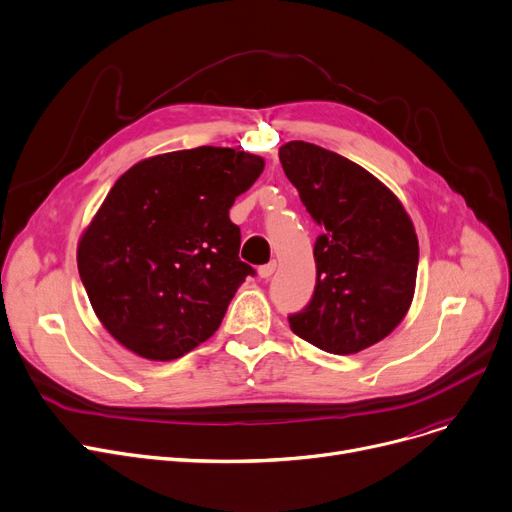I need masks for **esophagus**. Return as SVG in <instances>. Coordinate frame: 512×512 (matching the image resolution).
<instances>
[{
	"mask_svg": "<svg viewBox=\"0 0 512 512\" xmlns=\"http://www.w3.org/2000/svg\"><path fill=\"white\" fill-rule=\"evenodd\" d=\"M275 268H277V262H275V260H273V262H268V264H262V266L258 268V275H260V279H268V277H273Z\"/></svg>",
	"mask_w": 512,
	"mask_h": 512,
	"instance_id": "1",
	"label": "esophagus"
}]
</instances>
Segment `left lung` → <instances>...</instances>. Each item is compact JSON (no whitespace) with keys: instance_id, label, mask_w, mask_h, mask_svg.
<instances>
[{"instance_id":"1","label":"left lung","mask_w":512,"mask_h":512,"mask_svg":"<svg viewBox=\"0 0 512 512\" xmlns=\"http://www.w3.org/2000/svg\"><path fill=\"white\" fill-rule=\"evenodd\" d=\"M279 159L322 229L314 295L289 326L322 351H362L393 333L411 306L419 260L413 223L393 192L333 150L291 140Z\"/></svg>"}]
</instances>
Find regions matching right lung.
Returning a JSON list of instances; mask_svg holds the SVG:
<instances>
[{"mask_svg": "<svg viewBox=\"0 0 512 512\" xmlns=\"http://www.w3.org/2000/svg\"><path fill=\"white\" fill-rule=\"evenodd\" d=\"M264 159L198 146L144 159L109 190L78 244L90 306L115 341L169 362L215 335L237 287L256 270L239 260L229 208Z\"/></svg>", "mask_w": 512, "mask_h": 512, "instance_id": "right-lung-1", "label": "right lung"}]
</instances>
